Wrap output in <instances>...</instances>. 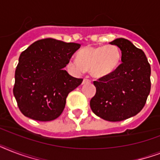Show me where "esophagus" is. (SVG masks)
<instances>
[{"instance_id": "obj_1", "label": "esophagus", "mask_w": 160, "mask_h": 160, "mask_svg": "<svg viewBox=\"0 0 160 160\" xmlns=\"http://www.w3.org/2000/svg\"><path fill=\"white\" fill-rule=\"evenodd\" d=\"M91 81H90V80H89V79H84L83 80V84H86V83H90Z\"/></svg>"}]
</instances>
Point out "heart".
Returning a JSON list of instances; mask_svg holds the SVG:
<instances>
[{
    "label": "heart",
    "mask_w": 160,
    "mask_h": 160,
    "mask_svg": "<svg viewBox=\"0 0 160 160\" xmlns=\"http://www.w3.org/2000/svg\"><path fill=\"white\" fill-rule=\"evenodd\" d=\"M121 56L120 49L114 45L86 46L78 52V59L71 58L68 61L67 68L76 75L88 70L94 77H105L118 68Z\"/></svg>",
    "instance_id": "obj_1"
}]
</instances>
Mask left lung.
<instances>
[{"label": "left lung", "instance_id": "8db88e82", "mask_svg": "<svg viewBox=\"0 0 160 160\" xmlns=\"http://www.w3.org/2000/svg\"><path fill=\"white\" fill-rule=\"evenodd\" d=\"M109 44L120 49L122 63L112 74L94 81L96 93L90 105L101 119L122 121L144 108L151 88V69L144 51L126 39Z\"/></svg>", "mask_w": 160, "mask_h": 160}]
</instances>
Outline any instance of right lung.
Here are the masks:
<instances>
[{
  "label": "right lung",
  "instance_id": "obj_1",
  "mask_svg": "<svg viewBox=\"0 0 160 160\" xmlns=\"http://www.w3.org/2000/svg\"><path fill=\"white\" fill-rule=\"evenodd\" d=\"M80 47V44L46 38L34 42L21 52L13 94L25 116L51 121L61 114L68 94L83 81L63 69Z\"/></svg>",
  "mask_w": 160,
  "mask_h": 160
}]
</instances>
